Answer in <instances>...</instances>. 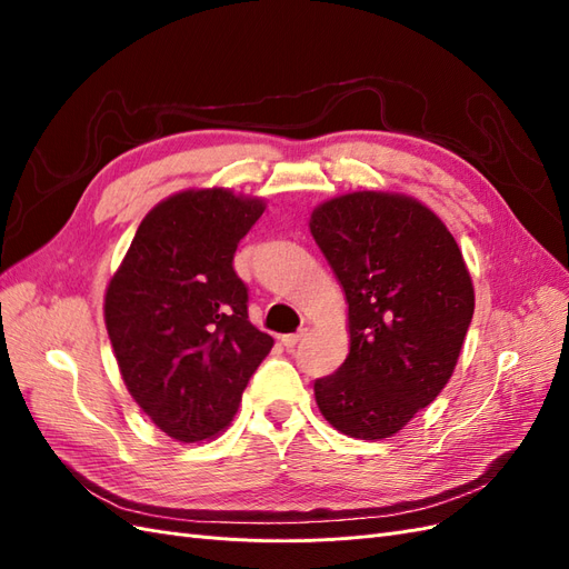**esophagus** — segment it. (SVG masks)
Returning a JSON list of instances; mask_svg holds the SVG:
<instances>
[{"label":"esophagus","instance_id":"esophagus-1","mask_svg":"<svg viewBox=\"0 0 569 569\" xmlns=\"http://www.w3.org/2000/svg\"><path fill=\"white\" fill-rule=\"evenodd\" d=\"M306 332H308V330H306V327H303V330H299V332H295V335H282V343H284L287 349H295L297 343H299V341L306 337Z\"/></svg>","mask_w":569,"mask_h":569}]
</instances>
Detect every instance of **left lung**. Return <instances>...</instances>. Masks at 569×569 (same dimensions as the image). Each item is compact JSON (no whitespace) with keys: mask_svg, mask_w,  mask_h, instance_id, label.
Returning a JSON list of instances; mask_svg holds the SVG:
<instances>
[{"mask_svg":"<svg viewBox=\"0 0 569 569\" xmlns=\"http://www.w3.org/2000/svg\"><path fill=\"white\" fill-rule=\"evenodd\" d=\"M308 228L349 303V356L316 380L322 418L353 439H387L449 385L475 287L443 220L399 192L318 203Z\"/></svg>","mask_w":569,"mask_h":569,"instance_id":"1","label":"left lung"}]
</instances>
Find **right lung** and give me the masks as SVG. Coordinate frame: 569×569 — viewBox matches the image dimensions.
<instances>
[{"label":"right lung","instance_id":"right-lung-1","mask_svg":"<svg viewBox=\"0 0 569 569\" xmlns=\"http://www.w3.org/2000/svg\"><path fill=\"white\" fill-rule=\"evenodd\" d=\"M261 197L184 189L137 228L104 295L118 370L144 416L170 439L197 443L228 429L249 377L272 349L247 313L232 258L263 216Z\"/></svg>","mask_w":569,"mask_h":569}]
</instances>
